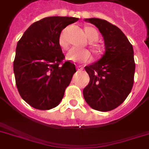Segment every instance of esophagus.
<instances>
[{
	"label": "esophagus",
	"instance_id": "34e87169",
	"mask_svg": "<svg viewBox=\"0 0 149 149\" xmlns=\"http://www.w3.org/2000/svg\"><path fill=\"white\" fill-rule=\"evenodd\" d=\"M77 70H79V71H82V70H84V66H82V65H77Z\"/></svg>",
	"mask_w": 149,
	"mask_h": 149
}]
</instances>
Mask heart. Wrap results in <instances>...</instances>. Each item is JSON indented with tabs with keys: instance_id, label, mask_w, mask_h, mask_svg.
Returning <instances> with one entry per match:
<instances>
[{
	"instance_id": "heart-1",
	"label": "heart",
	"mask_w": 149,
	"mask_h": 149,
	"mask_svg": "<svg viewBox=\"0 0 149 149\" xmlns=\"http://www.w3.org/2000/svg\"><path fill=\"white\" fill-rule=\"evenodd\" d=\"M84 30H85L86 37L91 42H96L98 40L99 33L94 28L86 27ZM58 45L63 49H67L68 48V42L65 39L64 31H63L58 37ZM91 49L93 52L96 54H100L102 52V48L95 43L91 44ZM66 57L69 60L75 62V63H88L91 59V54L87 49L72 48L69 51L66 55Z\"/></svg>"
}]
</instances>
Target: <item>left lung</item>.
<instances>
[{
  "label": "left lung",
  "instance_id": "left-lung-1",
  "mask_svg": "<svg viewBox=\"0 0 149 149\" xmlns=\"http://www.w3.org/2000/svg\"><path fill=\"white\" fill-rule=\"evenodd\" d=\"M85 21L99 29L106 51L99 61L85 67L90 82L84 90V99L94 110L111 111L120 106L132 91L135 70L134 50L114 24L99 18Z\"/></svg>",
  "mask_w": 149,
  "mask_h": 149
}]
</instances>
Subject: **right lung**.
Masks as SVG:
<instances>
[{
  "label": "right lung",
  "mask_w": 149,
  "mask_h": 149,
  "mask_svg": "<svg viewBox=\"0 0 149 149\" xmlns=\"http://www.w3.org/2000/svg\"><path fill=\"white\" fill-rule=\"evenodd\" d=\"M79 18L48 17L35 22L17 42L14 72L22 98L36 109L54 108L63 99L76 72L74 63L63 61L58 45L61 31Z\"/></svg>",
  "instance_id": "1"
}]
</instances>
